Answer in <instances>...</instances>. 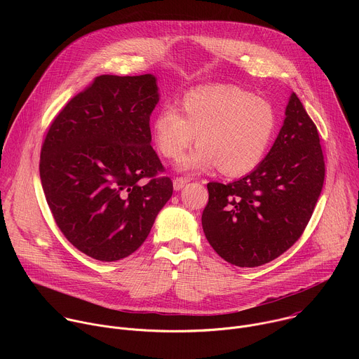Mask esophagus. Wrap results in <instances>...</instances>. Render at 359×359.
<instances>
[{"label":"esophagus","mask_w":359,"mask_h":359,"mask_svg":"<svg viewBox=\"0 0 359 359\" xmlns=\"http://www.w3.org/2000/svg\"><path fill=\"white\" fill-rule=\"evenodd\" d=\"M189 182H190V179L177 176V177H175V180H173V187H175V190H182Z\"/></svg>","instance_id":"1"}]
</instances>
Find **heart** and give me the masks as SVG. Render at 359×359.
Instances as JSON below:
<instances>
[{
	"instance_id": "heart-1",
	"label": "heart",
	"mask_w": 359,
	"mask_h": 359,
	"mask_svg": "<svg viewBox=\"0 0 359 359\" xmlns=\"http://www.w3.org/2000/svg\"><path fill=\"white\" fill-rule=\"evenodd\" d=\"M277 130V114L264 97L234 85L203 86L184 93L175 109L165 108L150 123L153 143L166 159L177 161L193 143L180 169L206 172L219 166L243 176L264 159Z\"/></svg>"
}]
</instances>
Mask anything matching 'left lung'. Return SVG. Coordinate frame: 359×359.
Listing matches in <instances>:
<instances>
[{
	"instance_id": "8db88e82",
	"label": "left lung",
	"mask_w": 359,
	"mask_h": 359,
	"mask_svg": "<svg viewBox=\"0 0 359 359\" xmlns=\"http://www.w3.org/2000/svg\"><path fill=\"white\" fill-rule=\"evenodd\" d=\"M325 177L316 123L291 93L264 161L233 183L210 182L203 231L227 263L259 267L287 251L309 224Z\"/></svg>"
}]
</instances>
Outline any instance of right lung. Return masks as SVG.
I'll return each instance as SVG.
<instances>
[{
	"label": "right lung",
	"mask_w": 359,
	"mask_h": 359,
	"mask_svg": "<svg viewBox=\"0 0 359 359\" xmlns=\"http://www.w3.org/2000/svg\"><path fill=\"white\" fill-rule=\"evenodd\" d=\"M156 78L100 75L50 123L41 149L45 198L67 240L99 262L136 251L172 197L150 146Z\"/></svg>",
	"instance_id": "right-lung-1"
}]
</instances>
